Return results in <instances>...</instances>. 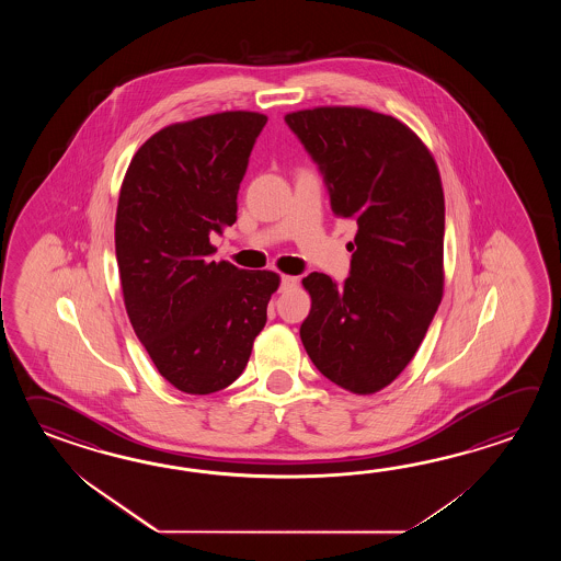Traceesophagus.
I'll list each match as a JSON object with an SVG mask.
<instances>
[{
    "instance_id": "1",
    "label": "esophagus",
    "mask_w": 561,
    "mask_h": 561,
    "mask_svg": "<svg viewBox=\"0 0 561 561\" xmlns=\"http://www.w3.org/2000/svg\"><path fill=\"white\" fill-rule=\"evenodd\" d=\"M293 286H297V276H280V290L285 293V290H290Z\"/></svg>"
}]
</instances>
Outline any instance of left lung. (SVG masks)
I'll return each mask as SVG.
<instances>
[{"mask_svg":"<svg viewBox=\"0 0 561 561\" xmlns=\"http://www.w3.org/2000/svg\"><path fill=\"white\" fill-rule=\"evenodd\" d=\"M321 170L334 216L355 222L351 273H310L300 341L322 375L357 394L381 391L415 357L443 297L445 198L427 146L367 107L286 114Z\"/></svg>","mask_w":561,"mask_h":561,"instance_id":"8db88e82","label":"left lung"}]
</instances>
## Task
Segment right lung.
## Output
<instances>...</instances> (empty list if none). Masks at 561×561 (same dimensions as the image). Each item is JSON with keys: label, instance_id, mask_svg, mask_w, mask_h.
<instances>
[{"label": "right lung", "instance_id": "right-lung-1", "mask_svg": "<svg viewBox=\"0 0 561 561\" xmlns=\"http://www.w3.org/2000/svg\"><path fill=\"white\" fill-rule=\"evenodd\" d=\"M266 116L220 112L140 146L119 188L116 261L134 333L188 394L237 381L280 278L215 263L210 234L237 222V196Z\"/></svg>", "mask_w": 561, "mask_h": 561}]
</instances>
